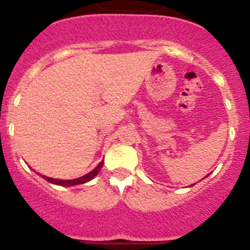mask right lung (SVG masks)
<instances>
[{
	"label": "right lung",
	"instance_id": "right-lung-1",
	"mask_svg": "<svg viewBox=\"0 0 250 250\" xmlns=\"http://www.w3.org/2000/svg\"><path fill=\"white\" fill-rule=\"evenodd\" d=\"M104 161H101L100 164L98 167H95L92 171H90L89 174H86V175L81 176V178H77L74 179V180H59V179H52V178H48V176H43V179H46L47 182L52 183V184H57V185H62V187H71V185H77V184H83V183L89 182L91 179H94L95 176L98 175V173L101 170L103 167Z\"/></svg>",
	"mask_w": 250,
	"mask_h": 250
}]
</instances>
